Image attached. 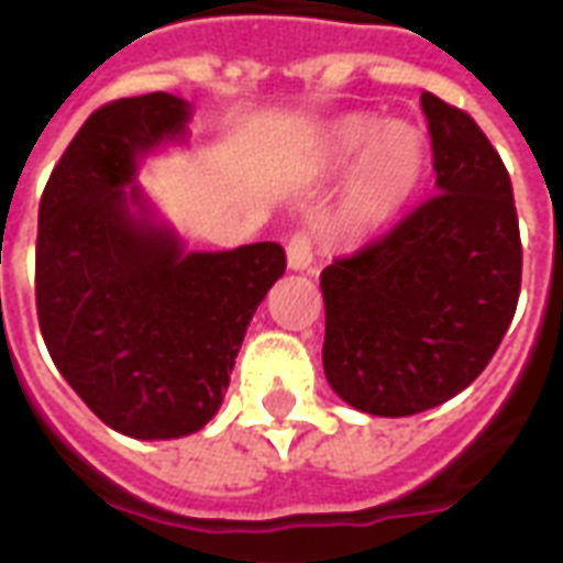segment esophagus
<instances>
[{"instance_id": "1", "label": "esophagus", "mask_w": 563, "mask_h": 563, "mask_svg": "<svg viewBox=\"0 0 563 563\" xmlns=\"http://www.w3.org/2000/svg\"><path fill=\"white\" fill-rule=\"evenodd\" d=\"M286 256H289V268L307 272L312 265V233H307V230L291 233L289 244H286Z\"/></svg>"}]
</instances>
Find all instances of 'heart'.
I'll use <instances>...</instances> for the list:
<instances>
[{
  "label": "heart",
  "instance_id": "b5f03b06",
  "mask_svg": "<svg viewBox=\"0 0 563 563\" xmlns=\"http://www.w3.org/2000/svg\"><path fill=\"white\" fill-rule=\"evenodd\" d=\"M360 156L354 174V206L366 218H384L413 195L424 167V139L410 123L345 118L333 129L336 158Z\"/></svg>",
  "mask_w": 563,
  "mask_h": 563
}]
</instances>
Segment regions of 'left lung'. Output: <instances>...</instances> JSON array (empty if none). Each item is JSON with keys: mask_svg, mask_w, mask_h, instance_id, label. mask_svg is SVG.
Segmentation results:
<instances>
[{"mask_svg": "<svg viewBox=\"0 0 563 563\" xmlns=\"http://www.w3.org/2000/svg\"><path fill=\"white\" fill-rule=\"evenodd\" d=\"M437 191L321 272L324 375L372 416H413L482 375L517 312L514 188L482 126L422 93Z\"/></svg>", "mask_w": 563, "mask_h": 563, "instance_id": "left-lung-1", "label": "left lung"}]
</instances>
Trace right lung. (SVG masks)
Masks as SVG:
<instances>
[{
    "label": "right lung",
    "mask_w": 563,
    "mask_h": 563,
    "mask_svg": "<svg viewBox=\"0 0 563 563\" xmlns=\"http://www.w3.org/2000/svg\"><path fill=\"white\" fill-rule=\"evenodd\" d=\"M188 102L156 91L81 123L37 209L34 298L49 357L102 422L135 440L200 431L224 401L244 330L286 253L256 242L186 253L150 221L139 156L186 135Z\"/></svg>",
    "instance_id": "obj_1"
}]
</instances>
